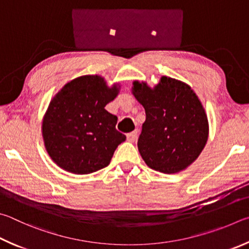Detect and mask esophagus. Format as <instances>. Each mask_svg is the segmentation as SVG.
Returning <instances> with one entry per match:
<instances>
[{
    "instance_id": "esophagus-1",
    "label": "esophagus",
    "mask_w": 249,
    "mask_h": 249,
    "mask_svg": "<svg viewBox=\"0 0 249 249\" xmlns=\"http://www.w3.org/2000/svg\"><path fill=\"white\" fill-rule=\"evenodd\" d=\"M137 134H138L137 131H132V132L128 133L127 134V140L129 142H134V141H136V139H137Z\"/></svg>"
}]
</instances>
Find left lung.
Returning a JSON list of instances; mask_svg holds the SVG:
<instances>
[{
	"instance_id": "obj_1",
	"label": "left lung",
	"mask_w": 249,
	"mask_h": 249,
	"mask_svg": "<svg viewBox=\"0 0 249 249\" xmlns=\"http://www.w3.org/2000/svg\"><path fill=\"white\" fill-rule=\"evenodd\" d=\"M131 93L145 109L138 149L150 168L176 174L201 154L209 137L207 112L191 87L160 76L155 86L133 81Z\"/></svg>"
}]
</instances>
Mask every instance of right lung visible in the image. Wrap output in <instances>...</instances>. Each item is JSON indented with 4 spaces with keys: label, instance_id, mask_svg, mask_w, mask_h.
I'll return each instance as SVG.
<instances>
[{
    "label": "right lung",
    "instance_id": "right-lung-1",
    "mask_svg": "<svg viewBox=\"0 0 249 249\" xmlns=\"http://www.w3.org/2000/svg\"><path fill=\"white\" fill-rule=\"evenodd\" d=\"M121 85L109 86L97 74L68 82L53 97L42 118L41 133L48 154L65 172L86 175L106 167L125 136L116 130L118 118L105 106Z\"/></svg>",
    "mask_w": 249,
    "mask_h": 249
}]
</instances>
